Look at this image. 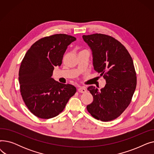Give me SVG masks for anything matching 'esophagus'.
I'll return each instance as SVG.
<instances>
[{
	"instance_id": "34e87169",
	"label": "esophagus",
	"mask_w": 154,
	"mask_h": 154,
	"mask_svg": "<svg viewBox=\"0 0 154 154\" xmlns=\"http://www.w3.org/2000/svg\"><path fill=\"white\" fill-rule=\"evenodd\" d=\"M77 91L79 92H80V93H85L87 91L86 88L84 87H80L79 88H78Z\"/></svg>"
}]
</instances>
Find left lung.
<instances>
[{
  "mask_svg": "<svg viewBox=\"0 0 154 154\" xmlns=\"http://www.w3.org/2000/svg\"><path fill=\"white\" fill-rule=\"evenodd\" d=\"M82 37L92 49L95 70L107 83L100 90L87 88L94 99L87 109L95 119L109 122L119 117L132 101L137 85L133 60L125 46L112 36L94 34Z\"/></svg>",
  "mask_w": 154,
  "mask_h": 154,
  "instance_id": "1",
  "label": "left lung"
}]
</instances>
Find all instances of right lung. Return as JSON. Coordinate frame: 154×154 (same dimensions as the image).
I'll return each instance as SVG.
<instances>
[{"label":"right lung","mask_w":154,"mask_h":154,"mask_svg":"<svg viewBox=\"0 0 154 154\" xmlns=\"http://www.w3.org/2000/svg\"><path fill=\"white\" fill-rule=\"evenodd\" d=\"M76 38L57 34L38 40L26 52L19 72L20 91L28 109L36 117L48 119L58 116L76 92L71 84L52 78L60 66L67 46Z\"/></svg>","instance_id":"obj_1"}]
</instances>
